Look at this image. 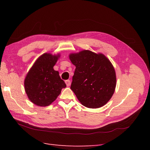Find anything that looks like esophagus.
Listing matches in <instances>:
<instances>
[{
    "label": "esophagus",
    "instance_id": "34e87169",
    "mask_svg": "<svg viewBox=\"0 0 150 150\" xmlns=\"http://www.w3.org/2000/svg\"><path fill=\"white\" fill-rule=\"evenodd\" d=\"M71 80H69V79H68V80H66V81H65V83H66L67 87L70 86V85H71Z\"/></svg>",
    "mask_w": 150,
    "mask_h": 150
}]
</instances>
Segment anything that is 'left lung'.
I'll use <instances>...</instances> for the list:
<instances>
[{"label": "left lung", "mask_w": 150, "mask_h": 150, "mask_svg": "<svg viewBox=\"0 0 150 150\" xmlns=\"http://www.w3.org/2000/svg\"><path fill=\"white\" fill-rule=\"evenodd\" d=\"M76 66L71 88L81 103L99 108L111 98L116 87V73L111 62L102 54L82 50L69 55Z\"/></svg>", "instance_id": "1"}]
</instances>
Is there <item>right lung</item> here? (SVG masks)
<instances>
[{
    "label": "right lung",
    "instance_id": "1",
    "mask_svg": "<svg viewBox=\"0 0 150 150\" xmlns=\"http://www.w3.org/2000/svg\"><path fill=\"white\" fill-rule=\"evenodd\" d=\"M60 55L45 53L30 69L24 79V89L29 100L34 104L45 107L50 105L61 93L66 84L54 66Z\"/></svg>",
    "mask_w": 150,
    "mask_h": 150
}]
</instances>
